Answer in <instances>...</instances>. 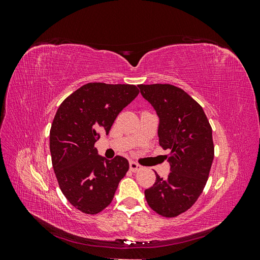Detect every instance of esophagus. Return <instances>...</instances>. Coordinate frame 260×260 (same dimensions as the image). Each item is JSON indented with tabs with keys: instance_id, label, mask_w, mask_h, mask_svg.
<instances>
[{
	"instance_id": "obj_1",
	"label": "esophagus",
	"mask_w": 260,
	"mask_h": 260,
	"mask_svg": "<svg viewBox=\"0 0 260 260\" xmlns=\"http://www.w3.org/2000/svg\"><path fill=\"white\" fill-rule=\"evenodd\" d=\"M129 167H130V170H131L132 172H137V171H140L141 169H142V167H141L139 164H137V162H135V161H130Z\"/></svg>"
}]
</instances>
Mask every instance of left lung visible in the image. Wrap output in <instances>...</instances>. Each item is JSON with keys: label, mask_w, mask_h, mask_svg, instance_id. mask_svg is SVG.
Here are the masks:
<instances>
[{"label": "left lung", "mask_w": 260, "mask_h": 260, "mask_svg": "<svg viewBox=\"0 0 260 260\" xmlns=\"http://www.w3.org/2000/svg\"><path fill=\"white\" fill-rule=\"evenodd\" d=\"M142 96L158 116V139L170 149V174H156L145 190L148 206L164 217H176L190 208L207 182L212 160V131L202 106L182 89L171 84H140Z\"/></svg>", "instance_id": "8db88e82"}]
</instances>
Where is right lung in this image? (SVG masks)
<instances>
[{"instance_id":"add662e5","label":"right lung","mask_w":260,"mask_h":260,"mask_svg":"<svg viewBox=\"0 0 260 260\" xmlns=\"http://www.w3.org/2000/svg\"><path fill=\"white\" fill-rule=\"evenodd\" d=\"M138 94L133 84L88 83L70 94L54 117L50 151L55 176L65 198L84 214L106 208L127 174L124 157L106 159L94 144Z\"/></svg>"}]
</instances>
